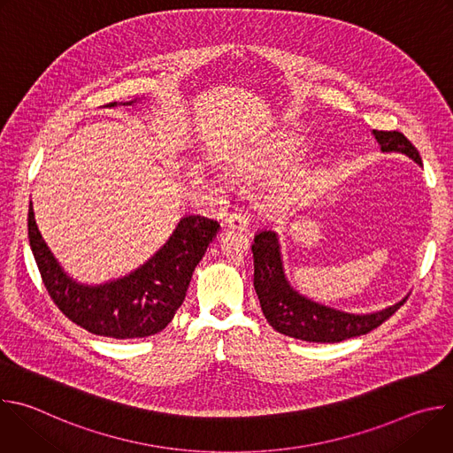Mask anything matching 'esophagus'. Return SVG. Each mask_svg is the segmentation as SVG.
I'll list each match as a JSON object with an SVG mask.
<instances>
[{"label":"esophagus","instance_id":"esophagus-1","mask_svg":"<svg viewBox=\"0 0 453 453\" xmlns=\"http://www.w3.org/2000/svg\"><path fill=\"white\" fill-rule=\"evenodd\" d=\"M226 222L229 227L238 231H249V226H250V219L247 217V213H242V211H234L233 215L227 217Z\"/></svg>","mask_w":453,"mask_h":453}]
</instances>
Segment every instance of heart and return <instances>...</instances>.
Here are the masks:
<instances>
[{
  "mask_svg": "<svg viewBox=\"0 0 453 453\" xmlns=\"http://www.w3.org/2000/svg\"><path fill=\"white\" fill-rule=\"evenodd\" d=\"M292 156H294V147L288 142H276L274 145H269L260 152H252L242 157L238 163L249 173L264 175L278 166L287 165L292 159ZM308 186H310V180L304 173L288 177L276 186V199L285 206L301 203L306 197Z\"/></svg>",
  "mask_w": 453,
  "mask_h": 453,
  "instance_id": "obj_1",
  "label": "heart"
}]
</instances>
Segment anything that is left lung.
<instances>
[{
    "label": "left lung",
    "instance_id": "obj_1",
    "mask_svg": "<svg viewBox=\"0 0 453 453\" xmlns=\"http://www.w3.org/2000/svg\"><path fill=\"white\" fill-rule=\"evenodd\" d=\"M383 152H400L421 165L418 149L398 131H372ZM254 290L269 325L292 339L306 342H341L365 335L389 319L405 301L372 313H348L313 303L296 292L285 278L278 234L260 231L252 243Z\"/></svg>",
    "mask_w": 453,
    "mask_h": 453
}]
</instances>
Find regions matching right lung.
<instances>
[{"instance_id":"right-lung-1","label":"right lung","mask_w":453,"mask_h":453,"mask_svg":"<svg viewBox=\"0 0 453 453\" xmlns=\"http://www.w3.org/2000/svg\"><path fill=\"white\" fill-rule=\"evenodd\" d=\"M112 105L116 104L105 107ZM219 229L217 220L184 217L145 265L125 278L89 287L73 281L60 269L37 229L32 203L28 208V240L50 297L81 328L112 339H142L168 326Z\"/></svg>"}]
</instances>
